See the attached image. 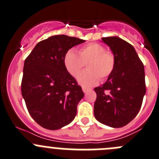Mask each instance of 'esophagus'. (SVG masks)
I'll list each match as a JSON object with an SVG mask.
<instances>
[{
	"label": "esophagus",
	"mask_w": 159,
	"mask_h": 159,
	"mask_svg": "<svg viewBox=\"0 0 159 159\" xmlns=\"http://www.w3.org/2000/svg\"><path fill=\"white\" fill-rule=\"evenodd\" d=\"M89 90H90L89 89L84 88V87H83V88H82V91H83V93H87L89 91Z\"/></svg>",
	"instance_id": "34e87169"
}]
</instances>
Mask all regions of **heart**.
<instances>
[{
  "label": "heart",
  "instance_id": "obj_1",
  "mask_svg": "<svg viewBox=\"0 0 159 159\" xmlns=\"http://www.w3.org/2000/svg\"><path fill=\"white\" fill-rule=\"evenodd\" d=\"M63 63L67 72L75 78L88 63V70L81 73L78 81L82 86L92 87L99 83L100 78L106 79L114 72L116 60L115 55L106 51L104 46L89 43L80 48L79 55L74 49L66 52Z\"/></svg>",
  "mask_w": 159,
  "mask_h": 159
}]
</instances>
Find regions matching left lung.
Masks as SVG:
<instances>
[{
  "label": "left lung",
  "instance_id": "8db88e82",
  "mask_svg": "<svg viewBox=\"0 0 159 159\" xmlns=\"http://www.w3.org/2000/svg\"><path fill=\"white\" fill-rule=\"evenodd\" d=\"M102 41L115 55L116 63L106 82L94 89V115L102 124L120 128L129 123L141 107L146 93L144 67L129 43L118 37Z\"/></svg>",
  "mask_w": 159,
  "mask_h": 159
}]
</instances>
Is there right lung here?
<instances>
[{"mask_svg": "<svg viewBox=\"0 0 159 159\" xmlns=\"http://www.w3.org/2000/svg\"><path fill=\"white\" fill-rule=\"evenodd\" d=\"M84 41L52 36L38 43L25 59L22 96L30 116L43 128L59 129L76 116L84 93L65 68L63 58L70 48Z\"/></svg>", "mask_w": 159, "mask_h": 159, "instance_id": "add662e5", "label": "right lung"}]
</instances>
